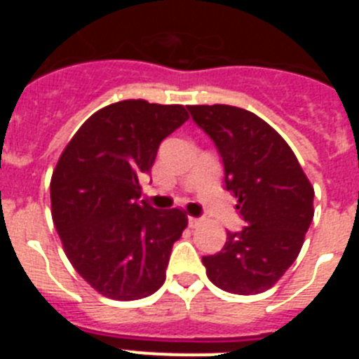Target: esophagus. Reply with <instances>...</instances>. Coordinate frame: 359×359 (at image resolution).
<instances>
[{
	"label": "esophagus",
	"mask_w": 359,
	"mask_h": 359,
	"mask_svg": "<svg viewBox=\"0 0 359 359\" xmlns=\"http://www.w3.org/2000/svg\"><path fill=\"white\" fill-rule=\"evenodd\" d=\"M198 224H201V219H199V217H192V215H190V217H189V226L190 228H196V226H198Z\"/></svg>",
	"instance_id": "esophagus-1"
}]
</instances>
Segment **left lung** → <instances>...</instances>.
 Instances as JSON below:
<instances>
[{
    "instance_id": "left-lung-1",
    "label": "left lung",
    "mask_w": 359,
    "mask_h": 359,
    "mask_svg": "<svg viewBox=\"0 0 359 359\" xmlns=\"http://www.w3.org/2000/svg\"><path fill=\"white\" fill-rule=\"evenodd\" d=\"M224 167V187L244 221L223 250L203 257L217 287L236 294L269 290L286 273L313 221L315 190L290 145L271 126L236 106H189Z\"/></svg>"
}]
</instances>
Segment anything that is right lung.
Wrapping results in <instances>:
<instances>
[{"mask_svg":"<svg viewBox=\"0 0 359 359\" xmlns=\"http://www.w3.org/2000/svg\"><path fill=\"white\" fill-rule=\"evenodd\" d=\"M189 115L183 106L122 100L97 111L73 136L52 174L55 230L77 273L113 300H138L165 282L187 215L140 201L161 140Z\"/></svg>","mask_w":359,"mask_h":359,"instance_id":"obj_1","label":"right lung"}]
</instances>
